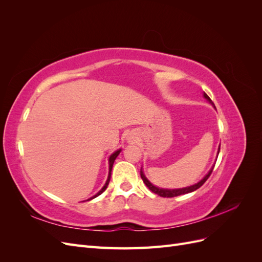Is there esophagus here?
<instances>
[{
    "mask_svg": "<svg viewBox=\"0 0 262 262\" xmlns=\"http://www.w3.org/2000/svg\"><path fill=\"white\" fill-rule=\"evenodd\" d=\"M137 137H136V134H129V137H126V141L129 142V143H136V141H137Z\"/></svg>",
    "mask_w": 262,
    "mask_h": 262,
    "instance_id": "obj_1",
    "label": "esophagus"
}]
</instances>
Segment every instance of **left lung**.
Here are the masks:
<instances>
[{
  "mask_svg": "<svg viewBox=\"0 0 262 262\" xmlns=\"http://www.w3.org/2000/svg\"><path fill=\"white\" fill-rule=\"evenodd\" d=\"M203 96H204L205 99H208V100L211 102V104L214 106L212 100L210 99V97L208 96L207 94L204 93ZM214 108H215V106H214ZM219 153H220V147H219V150H217V154H219ZM213 168H214V165H213V167L210 169V171L207 173V175H205V176L203 177V179H201L199 182H198V184L192 185V186H190V187H186V188H179V189H163V188H157V187H155L154 185L150 184V182L146 179V177L144 176V173H143V171H142V170H141V178L143 179V182H144V184L146 185V187H147L152 192H154V193H156V194H158V195H161V196H163V198H172V196H177V195H181V194H186V193H189V192H192V191H194V190L199 189V188L204 184V182L208 180V178L210 177V175L212 173Z\"/></svg>",
  "mask_w": 262,
  "mask_h": 262,
  "instance_id": "8db88e82",
  "label": "left lung"
}]
</instances>
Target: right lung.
<instances>
[{
	"mask_svg": "<svg viewBox=\"0 0 262 262\" xmlns=\"http://www.w3.org/2000/svg\"><path fill=\"white\" fill-rule=\"evenodd\" d=\"M120 152H121V149H118V150H116L115 153H113L112 155H110V157H109V173H108V178H107V181H106V184H105V186L101 188V190H99V191L95 194L94 196H92L91 199H89V200H92V199H94V198H96V196H98L99 194H101L102 192L105 191V190L107 189V187H108V184H109V181H110V176H112V169H113V165H114V162H115V160L117 158V156L120 154Z\"/></svg>",
	"mask_w": 262,
	"mask_h": 262,
	"instance_id": "right-lung-1",
	"label": "right lung"
}]
</instances>
